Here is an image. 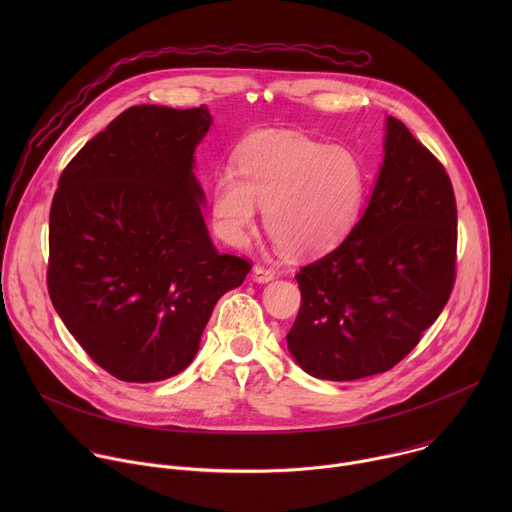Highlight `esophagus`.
Masks as SVG:
<instances>
[{"label":"esophagus","instance_id":"1","mask_svg":"<svg viewBox=\"0 0 512 512\" xmlns=\"http://www.w3.org/2000/svg\"><path fill=\"white\" fill-rule=\"evenodd\" d=\"M251 279L257 283H267V281L275 279V271L269 267H263V265H255L251 271Z\"/></svg>","mask_w":512,"mask_h":512}]
</instances>
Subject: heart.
I'll return each instance as SVG.
<instances>
[{
  "mask_svg": "<svg viewBox=\"0 0 512 512\" xmlns=\"http://www.w3.org/2000/svg\"><path fill=\"white\" fill-rule=\"evenodd\" d=\"M233 170L210 188L216 233L241 247L265 208L267 235L291 257H318L356 227L367 192V168L344 145L298 131H265L245 143Z\"/></svg>",
  "mask_w": 512,
  "mask_h": 512,
  "instance_id": "heart-1",
  "label": "heart"
}]
</instances>
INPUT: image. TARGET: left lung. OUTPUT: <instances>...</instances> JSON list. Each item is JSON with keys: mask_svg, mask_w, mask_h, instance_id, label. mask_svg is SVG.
I'll return each mask as SVG.
<instances>
[{"mask_svg": "<svg viewBox=\"0 0 512 512\" xmlns=\"http://www.w3.org/2000/svg\"><path fill=\"white\" fill-rule=\"evenodd\" d=\"M385 156L352 233L296 275L302 308L289 354L326 381L393 369L450 300L458 210L444 166L395 117Z\"/></svg>", "mask_w": 512, "mask_h": 512, "instance_id": "8db88e82", "label": "left lung"}]
</instances>
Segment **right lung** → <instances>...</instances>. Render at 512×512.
Wrapping results in <instances>:
<instances>
[{
  "label": "right lung",
  "mask_w": 512,
  "mask_h": 512,
  "mask_svg": "<svg viewBox=\"0 0 512 512\" xmlns=\"http://www.w3.org/2000/svg\"><path fill=\"white\" fill-rule=\"evenodd\" d=\"M210 111L137 105L64 168L50 208L48 294L85 352L127 383L182 373L251 271L208 235L196 145Z\"/></svg>",
  "instance_id": "right-lung-1"
}]
</instances>
